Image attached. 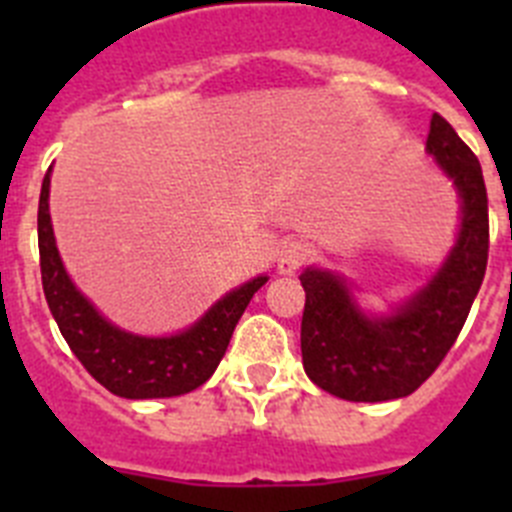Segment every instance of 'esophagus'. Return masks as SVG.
Returning <instances> with one entry per match:
<instances>
[{
	"mask_svg": "<svg viewBox=\"0 0 512 512\" xmlns=\"http://www.w3.org/2000/svg\"><path fill=\"white\" fill-rule=\"evenodd\" d=\"M307 259H310V246L305 241H287L279 253V274H295L307 264Z\"/></svg>",
	"mask_w": 512,
	"mask_h": 512,
	"instance_id": "34e87169",
	"label": "esophagus"
}]
</instances>
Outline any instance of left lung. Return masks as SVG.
<instances>
[{
	"label": "left lung",
	"mask_w": 512,
	"mask_h": 512,
	"mask_svg": "<svg viewBox=\"0 0 512 512\" xmlns=\"http://www.w3.org/2000/svg\"><path fill=\"white\" fill-rule=\"evenodd\" d=\"M461 194V233L454 251L425 289L390 318H366L348 287L320 269L300 277L302 364L320 390L351 402L408 397L431 377L467 323L487 269L490 215L482 166L441 115L425 143Z\"/></svg>",
	"instance_id": "1"
}]
</instances>
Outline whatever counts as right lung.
Masks as SVG:
<instances>
[{"mask_svg": "<svg viewBox=\"0 0 512 512\" xmlns=\"http://www.w3.org/2000/svg\"><path fill=\"white\" fill-rule=\"evenodd\" d=\"M51 171L45 174L38 205L40 277L45 302L76 359L102 387L128 400L176 397L197 390L215 374L230 336L251 297L266 277L251 279L210 307L200 323L171 338H143L115 328L79 295L58 256L48 215Z\"/></svg>", "mask_w": 512, "mask_h": 512, "instance_id": "obj_1", "label": "right lung"}]
</instances>
